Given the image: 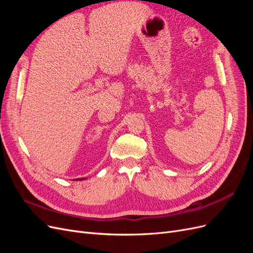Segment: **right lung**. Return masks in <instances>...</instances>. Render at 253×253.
Instances as JSON below:
<instances>
[{
  "label": "right lung",
  "mask_w": 253,
  "mask_h": 253,
  "mask_svg": "<svg viewBox=\"0 0 253 253\" xmlns=\"http://www.w3.org/2000/svg\"><path fill=\"white\" fill-rule=\"evenodd\" d=\"M79 180H81V178H79Z\"/></svg>",
  "instance_id": "add662e5"
}]
</instances>
